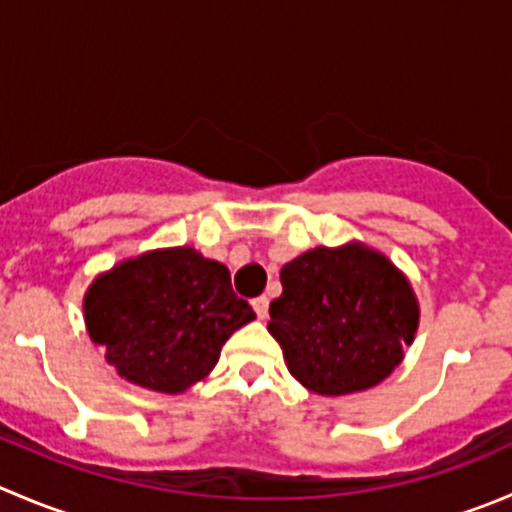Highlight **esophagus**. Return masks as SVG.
Masks as SVG:
<instances>
[{
    "instance_id": "1",
    "label": "esophagus",
    "mask_w": 512,
    "mask_h": 512,
    "mask_svg": "<svg viewBox=\"0 0 512 512\" xmlns=\"http://www.w3.org/2000/svg\"><path fill=\"white\" fill-rule=\"evenodd\" d=\"M252 307H255L257 317H260V320H265L267 307H270V300H267L265 295H260V297H255V300H252Z\"/></svg>"
}]
</instances>
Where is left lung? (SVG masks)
Segmentation results:
<instances>
[{"label": "left lung", "instance_id": "8db88e82", "mask_svg": "<svg viewBox=\"0 0 512 512\" xmlns=\"http://www.w3.org/2000/svg\"><path fill=\"white\" fill-rule=\"evenodd\" d=\"M267 330L287 370L317 395L362 393L403 362L420 325V302L400 267L350 240L312 247L280 270Z\"/></svg>", "mask_w": 512, "mask_h": 512}]
</instances>
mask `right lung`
Segmentation results:
<instances>
[{
	"instance_id": "obj_1",
	"label": "right lung",
	"mask_w": 512,
	"mask_h": 512,
	"mask_svg": "<svg viewBox=\"0 0 512 512\" xmlns=\"http://www.w3.org/2000/svg\"><path fill=\"white\" fill-rule=\"evenodd\" d=\"M89 337L132 385L180 395L205 380L232 332L255 320L230 270L195 247H160L99 272L82 300Z\"/></svg>"
}]
</instances>
